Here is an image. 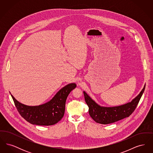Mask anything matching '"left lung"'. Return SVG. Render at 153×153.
I'll return each mask as SVG.
<instances>
[{
  "label": "left lung",
  "instance_id": "obj_1",
  "mask_svg": "<svg viewBox=\"0 0 153 153\" xmlns=\"http://www.w3.org/2000/svg\"><path fill=\"white\" fill-rule=\"evenodd\" d=\"M145 89V86L131 102L120 106L112 107H101L96 103L86 92H83V93L85 100L89 107V115L96 123L107 124L130 117L137 108Z\"/></svg>",
  "mask_w": 153,
  "mask_h": 153
}]
</instances>
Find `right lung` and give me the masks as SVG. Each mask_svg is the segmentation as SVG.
<instances>
[{"label": "right lung", "mask_w": 153, "mask_h": 153, "mask_svg": "<svg viewBox=\"0 0 153 153\" xmlns=\"http://www.w3.org/2000/svg\"><path fill=\"white\" fill-rule=\"evenodd\" d=\"M76 87L69 84L60 89L50 102L38 106H28L18 102L13 95L15 105L21 117L27 122L39 126H51L58 123L64 117L66 98Z\"/></svg>", "instance_id": "obj_1"}]
</instances>
